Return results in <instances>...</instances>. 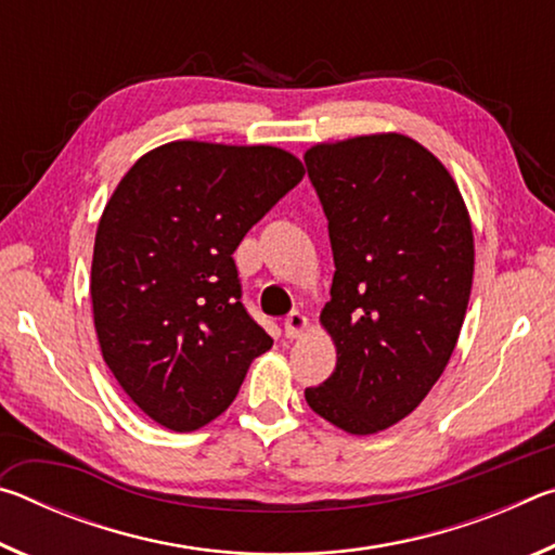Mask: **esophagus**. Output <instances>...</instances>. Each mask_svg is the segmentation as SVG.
I'll use <instances>...</instances> for the list:
<instances>
[{"mask_svg":"<svg viewBox=\"0 0 555 555\" xmlns=\"http://www.w3.org/2000/svg\"><path fill=\"white\" fill-rule=\"evenodd\" d=\"M284 331H286V337L296 340V337H300L308 331V318L298 311H291L284 321Z\"/></svg>","mask_w":555,"mask_h":555,"instance_id":"esophagus-1","label":"esophagus"}]
</instances>
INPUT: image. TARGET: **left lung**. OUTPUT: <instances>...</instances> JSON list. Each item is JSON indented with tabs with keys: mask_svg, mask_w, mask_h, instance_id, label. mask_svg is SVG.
Masks as SVG:
<instances>
[{
	"mask_svg": "<svg viewBox=\"0 0 555 555\" xmlns=\"http://www.w3.org/2000/svg\"><path fill=\"white\" fill-rule=\"evenodd\" d=\"M335 276L321 323L337 362L306 401L352 436L399 424L455 350L473 288V224L453 176L403 134L306 152Z\"/></svg>",
	"mask_w": 555,
	"mask_h": 555,
	"instance_id": "left-lung-1",
	"label": "left lung"
}]
</instances>
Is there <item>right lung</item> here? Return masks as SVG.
I'll return each mask as SVG.
<instances>
[{
	"mask_svg": "<svg viewBox=\"0 0 555 555\" xmlns=\"http://www.w3.org/2000/svg\"><path fill=\"white\" fill-rule=\"evenodd\" d=\"M304 173L276 146L171 142L107 201L90 274L95 333L119 387L164 428L218 418L274 345L242 306L232 255Z\"/></svg>",
	"mask_w": 555,
	"mask_h": 555,
	"instance_id": "add662e5",
	"label": "right lung"
}]
</instances>
